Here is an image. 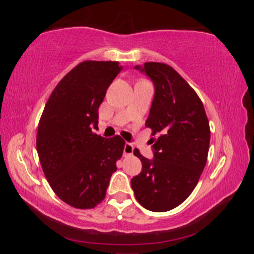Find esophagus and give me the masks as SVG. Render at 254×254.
I'll return each instance as SVG.
<instances>
[{
    "instance_id": "obj_1",
    "label": "esophagus",
    "mask_w": 254,
    "mask_h": 254,
    "mask_svg": "<svg viewBox=\"0 0 254 254\" xmlns=\"http://www.w3.org/2000/svg\"><path fill=\"white\" fill-rule=\"evenodd\" d=\"M133 145L131 143L127 142L126 144H124V149H123V156L127 157V156H131V154L133 153Z\"/></svg>"
}]
</instances>
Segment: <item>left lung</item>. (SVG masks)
<instances>
[{
  "label": "left lung",
  "instance_id": "left-lung-1",
  "mask_svg": "<svg viewBox=\"0 0 254 254\" xmlns=\"http://www.w3.org/2000/svg\"><path fill=\"white\" fill-rule=\"evenodd\" d=\"M134 68L153 81L145 127L157 137H152V160L133 151L142 170L131 186L144 208L167 212L186 200L198 183L207 161L209 122L200 98L173 67L150 62Z\"/></svg>",
  "mask_w": 254,
  "mask_h": 254
}]
</instances>
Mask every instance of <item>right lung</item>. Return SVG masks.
Returning a JSON list of instances; mask_svg holds the SVG:
<instances>
[{
	"mask_svg": "<svg viewBox=\"0 0 254 254\" xmlns=\"http://www.w3.org/2000/svg\"><path fill=\"white\" fill-rule=\"evenodd\" d=\"M122 70L118 62L86 60L59 81L42 112L37 151L55 194L75 208H94L105 198L124 141L92 131L109 86Z\"/></svg>",
	"mask_w": 254,
	"mask_h": 254,
	"instance_id": "1",
	"label": "right lung"
}]
</instances>
